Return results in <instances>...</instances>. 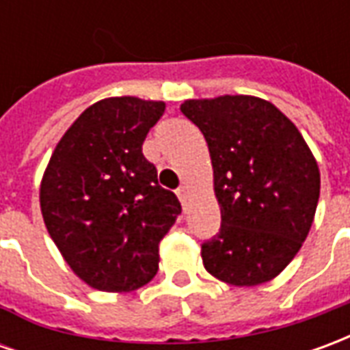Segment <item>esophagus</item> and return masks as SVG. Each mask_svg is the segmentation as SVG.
<instances>
[{
    "label": "esophagus",
    "mask_w": 350,
    "mask_h": 350,
    "mask_svg": "<svg viewBox=\"0 0 350 350\" xmlns=\"http://www.w3.org/2000/svg\"><path fill=\"white\" fill-rule=\"evenodd\" d=\"M176 195H178V198H180V202L185 206V202H187V197H189V193H187V185H180V187L176 189Z\"/></svg>",
    "instance_id": "34e87169"
}]
</instances>
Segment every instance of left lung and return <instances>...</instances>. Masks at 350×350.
I'll list each match as a JSON object with an SVG mask.
<instances>
[{
  "label": "left lung",
  "mask_w": 350,
  "mask_h": 350,
  "mask_svg": "<svg viewBox=\"0 0 350 350\" xmlns=\"http://www.w3.org/2000/svg\"><path fill=\"white\" fill-rule=\"evenodd\" d=\"M204 135L221 206L219 232L200 247L204 268L253 286L285 270L315 217L321 174L306 140L271 103L250 95L185 100Z\"/></svg>",
  "instance_id": "8db88e82"
}]
</instances>
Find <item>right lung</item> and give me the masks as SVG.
Returning <instances> with one entry per match:
<instances>
[{
	"label": "right lung",
	"instance_id": "right-lung-1",
	"mask_svg": "<svg viewBox=\"0 0 350 350\" xmlns=\"http://www.w3.org/2000/svg\"><path fill=\"white\" fill-rule=\"evenodd\" d=\"M163 100L103 99L72 123L50 157L41 212L50 238L88 285L127 293L159 268V243L182 204L142 153Z\"/></svg>",
	"mask_w": 350,
	"mask_h": 350
}]
</instances>
